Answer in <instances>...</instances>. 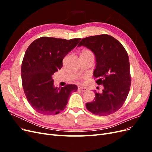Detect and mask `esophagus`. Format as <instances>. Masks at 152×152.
<instances>
[{"label":"esophagus","instance_id":"34e87169","mask_svg":"<svg viewBox=\"0 0 152 152\" xmlns=\"http://www.w3.org/2000/svg\"><path fill=\"white\" fill-rule=\"evenodd\" d=\"M78 89L82 91V92H85V91H87V89L86 88V87H84L82 86H79L78 87Z\"/></svg>","mask_w":152,"mask_h":152}]
</instances>
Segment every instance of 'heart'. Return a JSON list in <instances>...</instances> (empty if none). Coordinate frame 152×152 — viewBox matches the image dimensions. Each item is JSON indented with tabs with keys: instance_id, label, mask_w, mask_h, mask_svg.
<instances>
[{
	"instance_id": "b5f03b06",
	"label": "heart",
	"mask_w": 152,
	"mask_h": 152,
	"mask_svg": "<svg viewBox=\"0 0 152 152\" xmlns=\"http://www.w3.org/2000/svg\"><path fill=\"white\" fill-rule=\"evenodd\" d=\"M80 54H91V55H93V53H92L91 50H89V49H85L83 50L81 52Z\"/></svg>"
}]
</instances>
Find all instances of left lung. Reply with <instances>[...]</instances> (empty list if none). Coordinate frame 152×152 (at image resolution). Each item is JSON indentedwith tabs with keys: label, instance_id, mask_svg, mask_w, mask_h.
Masks as SVG:
<instances>
[{
	"label": "left lung",
	"instance_id": "left-lung-1",
	"mask_svg": "<svg viewBox=\"0 0 152 152\" xmlns=\"http://www.w3.org/2000/svg\"><path fill=\"white\" fill-rule=\"evenodd\" d=\"M86 46L96 56L94 76L102 93L95 91L93 102L86 104L93 114L107 116L120 109L130 90L131 76L129 56L122 44L112 36L102 34L82 39L78 46Z\"/></svg>",
	"mask_w": 152,
	"mask_h": 152
}]
</instances>
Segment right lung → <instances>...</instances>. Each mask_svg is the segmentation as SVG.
Listing matches in <instances>:
<instances>
[{
	"label": "right lung",
	"instance_id": "right-lung-1",
	"mask_svg": "<svg viewBox=\"0 0 152 152\" xmlns=\"http://www.w3.org/2000/svg\"><path fill=\"white\" fill-rule=\"evenodd\" d=\"M81 39L70 40L42 37L27 48L21 65L25 94L31 107L44 115H54L65 109L70 94L77 86H53V75L63 66V59Z\"/></svg>",
	"mask_w": 152,
	"mask_h": 152
}]
</instances>
